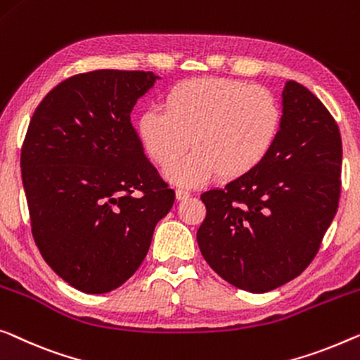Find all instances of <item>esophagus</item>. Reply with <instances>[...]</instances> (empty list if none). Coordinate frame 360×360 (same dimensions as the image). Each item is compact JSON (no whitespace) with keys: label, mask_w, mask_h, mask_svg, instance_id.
I'll list each match as a JSON object with an SVG mask.
<instances>
[{"label":"esophagus","mask_w":360,"mask_h":360,"mask_svg":"<svg viewBox=\"0 0 360 360\" xmlns=\"http://www.w3.org/2000/svg\"><path fill=\"white\" fill-rule=\"evenodd\" d=\"M191 195V191L188 190V188H176V198H179V200H185V198H188Z\"/></svg>","instance_id":"esophagus-1"}]
</instances>
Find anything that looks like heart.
Here are the masks:
<instances>
[{"label": "heart", "instance_id": "b5f03b06", "mask_svg": "<svg viewBox=\"0 0 360 360\" xmlns=\"http://www.w3.org/2000/svg\"><path fill=\"white\" fill-rule=\"evenodd\" d=\"M164 110L146 108L138 136L150 159L176 184L196 185L216 174L238 179L269 154L283 127V107L266 87L229 77H196L165 94Z\"/></svg>", "mask_w": 360, "mask_h": 360}]
</instances>
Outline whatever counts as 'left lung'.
Masks as SVG:
<instances>
[{"mask_svg":"<svg viewBox=\"0 0 360 360\" xmlns=\"http://www.w3.org/2000/svg\"><path fill=\"white\" fill-rule=\"evenodd\" d=\"M342 146L328 108L295 81L283 91V127L253 170L201 195L202 257L229 284L268 292L304 271L338 211Z\"/></svg>","mask_w":360,"mask_h":360,"instance_id":"obj_1","label":"left lung"}]
</instances>
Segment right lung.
Segmentation results:
<instances>
[{"mask_svg":"<svg viewBox=\"0 0 360 360\" xmlns=\"http://www.w3.org/2000/svg\"><path fill=\"white\" fill-rule=\"evenodd\" d=\"M158 76L97 70L71 76L35 108L20 174L35 245L86 294L117 289L148 255L175 191L144 155L134 103Z\"/></svg>","mask_w":360,"mask_h":360,"instance_id":"add662e5","label":"right lung"}]
</instances>
